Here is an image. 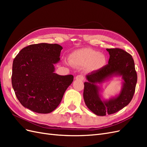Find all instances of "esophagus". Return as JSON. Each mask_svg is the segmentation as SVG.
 Instances as JSON below:
<instances>
[{
    "mask_svg": "<svg viewBox=\"0 0 147 147\" xmlns=\"http://www.w3.org/2000/svg\"><path fill=\"white\" fill-rule=\"evenodd\" d=\"M75 79H76L77 80L83 81L84 80V77L82 75H77V76H76V77H75Z\"/></svg>",
    "mask_w": 147,
    "mask_h": 147,
    "instance_id": "esophagus-1",
    "label": "esophagus"
}]
</instances>
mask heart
Masks as SVG:
<instances>
[{"label":"heart","mask_w":147,"mask_h":147,"mask_svg":"<svg viewBox=\"0 0 147 147\" xmlns=\"http://www.w3.org/2000/svg\"><path fill=\"white\" fill-rule=\"evenodd\" d=\"M69 61L74 66H86L89 72H96L104 67L107 59L104 55L99 51L90 48H83L71 53Z\"/></svg>","instance_id":"obj_1"}]
</instances>
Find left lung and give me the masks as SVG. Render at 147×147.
Wrapping results in <instances>:
<instances>
[{"instance_id":"8db88e82","label":"left lung","mask_w":147,"mask_h":147,"mask_svg":"<svg viewBox=\"0 0 147 147\" xmlns=\"http://www.w3.org/2000/svg\"><path fill=\"white\" fill-rule=\"evenodd\" d=\"M109 53V64L96 72L88 74L87 82L84 83L83 98L88 108L98 116H105L118 112L127 105L134 96L137 75L132 56L122 49H106ZM113 76L123 79L120 94L109 100H104L100 94L97 84Z\"/></svg>"}]
</instances>
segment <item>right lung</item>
Wrapping results in <instances>:
<instances>
[{
    "mask_svg": "<svg viewBox=\"0 0 147 147\" xmlns=\"http://www.w3.org/2000/svg\"><path fill=\"white\" fill-rule=\"evenodd\" d=\"M63 49L58 44L41 43L26 47L13 60L11 83L21 105L34 112L49 113L60 104L74 80L72 75L55 73Z\"/></svg>",
    "mask_w": 147,
    "mask_h": 147,
    "instance_id": "add662e5",
    "label": "right lung"
}]
</instances>
